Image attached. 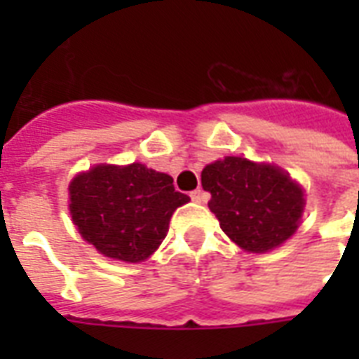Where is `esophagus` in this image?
Masks as SVG:
<instances>
[{
  "mask_svg": "<svg viewBox=\"0 0 359 359\" xmlns=\"http://www.w3.org/2000/svg\"><path fill=\"white\" fill-rule=\"evenodd\" d=\"M190 197H191V201L205 203L208 199V194H207V191H203L201 188H197V190L190 191Z\"/></svg>",
  "mask_w": 359,
  "mask_h": 359,
  "instance_id": "1",
  "label": "esophagus"
}]
</instances>
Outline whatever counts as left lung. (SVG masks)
<instances>
[{
	"instance_id": "1",
	"label": "left lung",
	"mask_w": 359,
	"mask_h": 359,
	"mask_svg": "<svg viewBox=\"0 0 359 359\" xmlns=\"http://www.w3.org/2000/svg\"><path fill=\"white\" fill-rule=\"evenodd\" d=\"M201 180L212 196L208 208L242 250H273L298 229L304 194L281 169L227 156L203 169Z\"/></svg>"
}]
</instances>
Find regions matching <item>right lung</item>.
<instances>
[{
    "instance_id": "right-lung-1",
    "label": "right lung",
    "mask_w": 359,
    "mask_h": 359,
    "mask_svg": "<svg viewBox=\"0 0 359 359\" xmlns=\"http://www.w3.org/2000/svg\"><path fill=\"white\" fill-rule=\"evenodd\" d=\"M70 214L81 236L111 259L145 261L162 244L169 219L190 197L173 179L143 163L97 165L69 186Z\"/></svg>"
}]
</instances>
